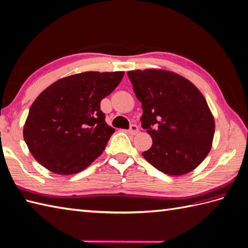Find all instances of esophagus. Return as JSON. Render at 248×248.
Listing matches in <instances>:
<instances>
[{
  "mask_svg": "<svg viewBox=\"0 0 248 248\" xmlns=\"http://www.w3.org/2000/svg\"><path fill=\"white\" fill-rule=\"evenodd\" d=\"M128 132L130 135H132V136H135V135H137L138 132H139V127L137 125H135V124H132V125H130V127H129V129H128Z\"/></svg>",
  "mask_w": 248,
  "mask_h": 248,
  "instance_id": "34e87169",
  "label": "esophagus"
}]
</instances>
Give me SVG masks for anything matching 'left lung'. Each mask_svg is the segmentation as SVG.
I'll return each instance as SVG.
<instances>
[{
    "label": "left lung",
    "mask_w": 248,
    "mask_h": 248,
    "mask_svg": "<svg viewBox=\"0 0 248 248\" xmlns=\"http://www.w3.org/2000/svg\"><path fill=\"white\" fill-rule=\"evenodd\" d=\"M127 75L142 104V127L153 139L144 158L171 176L194 170L206 158L215 135V120L200 90L171 71L132 70Z\"/></svg>",
    "instance_id": "left-lung-1"
}]
</instances>
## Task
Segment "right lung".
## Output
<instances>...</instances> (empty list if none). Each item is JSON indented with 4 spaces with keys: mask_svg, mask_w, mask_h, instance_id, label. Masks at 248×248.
I'll return each mask as SVG.
<instances>
[{
    "mask_svg": "<svg viewBox=\"0 0 248 248\" xmlns=\"http://www.w3.org/2000/svg\"><path fill=\"white\" fill-rule=\"evenodd\" d=\"M123 71H88L54 82L29 109L24 140L48 170L72 174L85 170L103 153L114 129L100 109L123 78Z\"/></svg>",
    "mask_w": 248,
    "mask_h": 248,
    "instance_id": "1",
    "label": "right lung"
}]
</instances>
